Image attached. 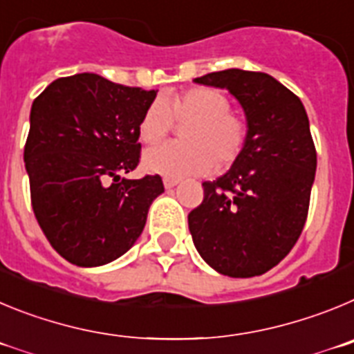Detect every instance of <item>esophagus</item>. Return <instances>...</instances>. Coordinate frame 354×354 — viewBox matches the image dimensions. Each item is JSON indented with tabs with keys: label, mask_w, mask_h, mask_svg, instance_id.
I'll return each mask as SVG.
<instances>
[{
	"label": "esophagus",
	"mask_w": 354,
	"mask_h": 354,
	"mask_svg": "<svg viewBox=\"0 0 354 354\" xmlns=\"http://www.w3.org/2000/svg\"><path fill=\"white\" fill-rule=\"evenodd\" d=\"M178 183H180V180H178V178L164 176V187H165V189H173V187H176Z\"/></svg>",
	"instance_id": "34e87169"
}]
</instances>
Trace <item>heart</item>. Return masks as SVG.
Returning <instances> with one entry per match:
<instances>
[{
  "mask_svg": "<svg viewBox=\"0 0 354 354\" xmlns=\"http://www.w3.org/2000/svg\"><path fill=\"white\" fill-rule=\"evenodd\" d=\"M181 129L180 142H165L148 149L142 164L148 171L169 176L203 174L215 167L229 169L243 153L247 123L231 113V102L213 88H189L169 100L155 98L139 122V138L146 145L160 142L174 129Z\"/></svg>",
  "mask_w": 354,
  "mask_h": 354,
  "instance_id": "1",
  "label": "heart"
}]
</instances>
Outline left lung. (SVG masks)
I'll list each match as a JSON object with an SVG mask.
<instances>
[{
    "label": "left lung",
    "instance_id": "1",
    "mask_svg": "<svg viewBox=\"0 0 354 354\" xmlns=\"http://www.w3.org/2000/svg\"><path fill=\"white\" fill-rule=\"evenodd\" d=\"M194 82L225 88L247 118V145L231 169L205 181L189 213L201 257L222 275H263L304 231L317 155L301 100L263 72L229 68Z\"/></svg>",
    "mask_w": 354,
    "mask_h": 354
}]
</instances>
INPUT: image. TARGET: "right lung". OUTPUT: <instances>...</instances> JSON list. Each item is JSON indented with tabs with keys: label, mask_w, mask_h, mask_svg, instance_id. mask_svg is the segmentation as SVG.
Wrapping results in <instances>:
<instances>
[{
	"label": "right lung",
	"mask_w": 354,
	"mask_h": 354,
	"mask_svg": "<svg viewBox=\"0 0 354 354\" xmlns=\"http://www.w3.org/2000/svg\"><path fill=\"white\" fill-rule=\"evenodd\" d=\"M157 90L97 74L50 82L35 98L24 164L31 206L53 248L91 268L118 259L141 236L162 192L158 174L120 178L141 158L139 122Z\"/></svg>",
	"instance_id": "1"
}]
</instances>
